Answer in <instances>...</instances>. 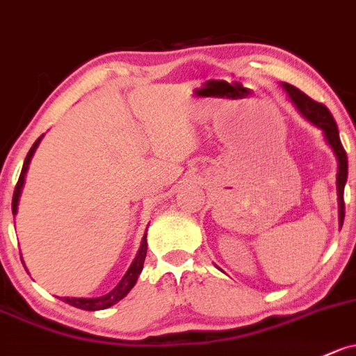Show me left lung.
Listing matches in <instances>:
<instances>
[{"label":"left lung","instance_id":"8db88e82","mask_svg":"<svg viewBox=\"0 0 356 356\" xmlns=\"http://www.w3.org/2000/svg\"><path fill=\"white\" fill-rule=\"evenodd\" d=\"M284 90L289 95L290 102L297 108V112L312 125L319 127L324 134V139L330 144V147L334 152L336 159H338V175H336V188H338V207H339V225H343L345 220V200H343V193H345V185L348 178V158L346 151L343 149L341 140H339L338 125H336L334 118L331 112L323 105L309 98L307 95L302 93L299 88L289 85V83H282Z\"/></svg>","mask_w":356,"mask_h":356}]
</instances>
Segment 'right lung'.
I'll return each mask as SVG.
<instances>
[{"label": "right lung", "instance_id": "add662e5", "mask_svg": "<svg viewBox=\"0 0 356 356\" xmlns=\"http://www.w3.org/2000/svg\"><path fill=\"white\" fill-rule=\"evenodd\" d=\"M42 137L44 136H40L39 139L33 143V146L30 147L29 154H26V158H25L24 168H22L20 178H18L17 186H15L13 202H11V212H13V216H17V212H18V200H20L22 190H24V185H25V175H26V171H29V164H30V161H32V156H33V152H35V149L39 147ZM146 236L147 234H144L143 243H140V248H139V251H137V256H136V259L132 261L131 268L127 270V273L124 275V278L118 282V285L112 290V292H108L106 296H102V297H93V299H86V297H60V300H64L66 304L72 305V307L83 309V311H102V309H108L110 305L117 304L118 300L124 299V297L131 292L132 286L136 285L137 277H139L140 271H143L144 259H146V253H147ZM22 263H24V259H22Z\"/></svg>", "mask_w": 356, "mask_h": 356}]
</instances>
